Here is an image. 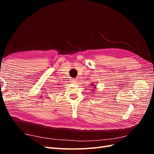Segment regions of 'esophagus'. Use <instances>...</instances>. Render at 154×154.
Instances as JSON below:
<instances>
[{"label": "esophagus", "mask_w": 154, "mask_h": 154, "mask_svg": "<svg viewBox=\"0 0 154 154\" xmlns=\"http://www.w3.org/2000/svg\"><path fill=\"white\" fill-rule=\"evenodd\" d=\"M76 82H77V81L75 80V79H71V82L72 83H76Z\"/></svg>", "instance_id": "obj_1"}]
</instances>
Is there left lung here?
Instances as JSON below:
<instances>
[{
	"label": "left lung",
	"instance_id": "1",
	"mask_svg": "<svg viewBox=\"0 0 154 154\" xmlns=\"http://www.w3.org/2000/svg\"><path fill=\"white\" fill-rule=\"evenodd\" d=\"M96 85H94V83H92V84L91 85L92 87H93V88H94H94H96Z\"/></svg>",
	"mask_w": 154,
	"mask_h": 154
}]
</instances>
